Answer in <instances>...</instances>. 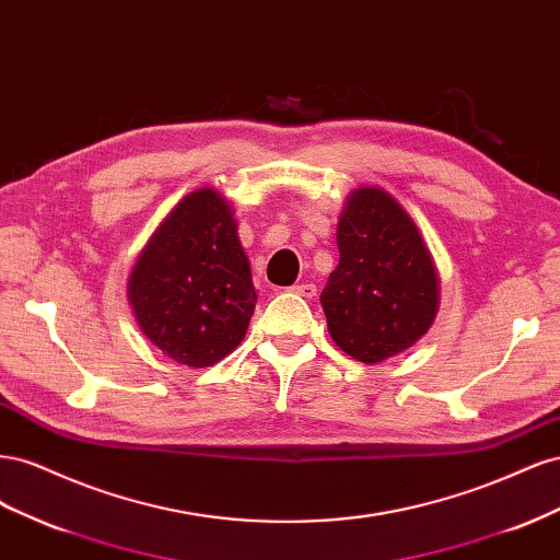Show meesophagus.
Segmentation results:
<instances>
[{
	"label": "esophagus",
	"instance_id": "esophagus-1",
	"mask_svg": "<svg viewBox=\"0 0 560 560\" xmlns=\"http://www.w3.org/2000/svg\"><path fill=\"white\" fill-rule=\"evenodd\" d=\"M292 292L303 299H313V296H317V287L313 282H301V284L292 287Z\"/></svg>",
	"mask_w": 560,
	"mask_h": 560
}]
</instances>
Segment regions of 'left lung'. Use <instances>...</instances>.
I'll use <instances>...</instances> for the list:
<instances>
[{"mask_svg": "<svg viewBox=\"0 0 560 560\" xmlns=\"http://www.w3.org/2000/svg\"><path fill=\"white\" fill-rule=\"evenodd\" d=\"M336 245L341 257L322 290L334 343L352 360L383 362L428 334L439 308V278L418 226L381 186L354 189Z\"/></svg>", "mask_w": 560, "mask_h": 560, "instance_id": "8db88e82", "label": "left lung"}]
</instances>
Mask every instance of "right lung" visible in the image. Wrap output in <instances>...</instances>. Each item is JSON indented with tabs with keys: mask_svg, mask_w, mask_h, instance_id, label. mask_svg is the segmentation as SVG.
<instances>
[{
	"mask_svg": "<svg viewBox=\"0 0 560 560\" xmlns=\"http://www.w3.org/2000/svg\"><path fill=\"white\" fill-rule=\"evenodd\" d=\"M128 301L142 334L179 364L212 366L243 341L257 292L222 194L177 202L135 261Z\"/></svg>",
	"mask_w": 560,
	"mask_h": 560,
	"instance_id": "obj_1",
	"label": "right lung"
}]
</instances>
